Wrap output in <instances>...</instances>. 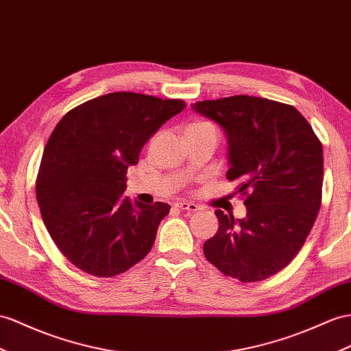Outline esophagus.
Returning <instances> with one entry per match:
<instances>
[{
  "label": "esophagus",
  "instance_id": "1",
  "mask_svg": "<svg viewBox=\"0 0 351 351\" xmlns=\"http://www.w3.org/2000/svg\"><path fill=\"white\" fill-rule=\"evenodd\" d=\"M176 208L181 209V210H186V212H197L200 208L194 203H190V202H179L176 203Z\"/></svg>",
  "mask_w": 351,
  "mask_h": 351
}]
</instances>
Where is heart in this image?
Listing matches in <instances>:
<instances>
[{
	"label": "heart",
	"mask_w": 351,
	"mask_h": 351,
	"mask_svg": "<svg viewBox=\"0 0 351 351\" xmlns=\"http://www.w3.org/2000/svg\"><path fill=\"white\" fill-rule=\"evenodd\" d=\"M200 125H212V124L206 123V121H197V123H193V124L188 125V128H200Z\"/></svg>",
	"instance_id": "heart-1"
}]
</instances>
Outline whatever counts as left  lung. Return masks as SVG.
Listing matches in <instances>:
<instances>
[{
  "label": "left lung",
  "instance_id": "obj_1",
  "mask_svg": "<svg viewBox=\"0 0 351 351\" xmlns=\"http://www.w3.org/2000/svg\"><path fill=\"white\" fill-rule=\"evenodd\" d=\"M193 110L226 130L230 169L245 197L246 218L217 210V234L203 252L222 274L243 283L277 274L300 252L322 204L323 149L292 105L236 95Z\"/></svg>",
  "mask_w": 351,
  "mask_h": 351
}]
</instances>
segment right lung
Listing matches in <instances>:
<instances>
[{
  "mask_svg": "<svg viewBox=\"0 0 351 351\" xmlns=\"http://www.w3.org/2000/svg\"><path fill=\"white\" fill-rule=\"evenodd\" d=\"M184 108L182 99L115 92L73 108L56 124L35 193L51 240L82 271L115 277L148 255L170 206L124 197L125 172Z\"/></svg>",
  "mask_w": 351,
  "mask_h": 351,
  "instance_id": "1",
  "label": "right lung"
}]
</instances>
